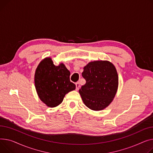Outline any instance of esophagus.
<instances>
[{
	"label": "esophagus",
	"instance_id": "1",
	"mask_svg": "<svg viewBox=\"0 0 153 153\" xmlns=\"http://www.w3.org/2000/svg\"><path fill=\"white\" fill-rule=\"evenodd\" d=\"M75 85H76V90H78L79 88V87H80L79 83L78 82H77V83H75Z\"/></svg>",
	"mask_w": 153,
	"mask_h": 153
}]
</instances>
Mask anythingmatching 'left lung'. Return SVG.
Instances as JSON below:
<instances>
[{"mask_svg": "<svg viewBox=\"0 0 153 153\" xmlns=\"http://www.w3.org/2000/svg\"><path fill=\"white\" fill-rule=\"evenodd\" d=\"M85 85L79 93L84 104L93 111H101L113 101L119 85V78L115 66L107 60L89 62L83 68Z\"/></svg>", "mask_w": 153, "mask_h": 153, "instance_id": "1", "label": "left lung"}]
</instances>
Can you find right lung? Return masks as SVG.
<instances>
[{"instance_id":"obj_1","label":"right lung","mask_w":153,"mask_h":153,"mask_svg":"<svg viewBox=\"0 0 153 153\" xmlns=\"http://www.w3.org/2000/svg\"><path fill=\"white\" fill-rule=\"evenodd\" d=\"M70 75L63 63L56 66L51 57L41 60L34 74L35 88L41 101L49 107L61 104L65 94L76 88Z\"/></svg>"}]
</instances>
